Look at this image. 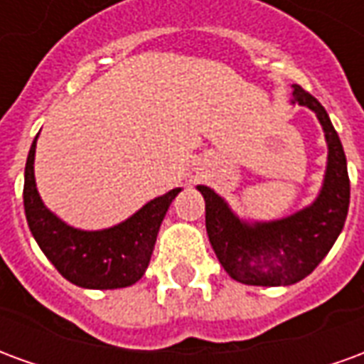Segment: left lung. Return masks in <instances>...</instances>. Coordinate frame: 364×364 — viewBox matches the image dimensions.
Masks as SVG:
<instances>
[{
	"label": "left lung",
	"mask_w": 364,
	"mask_h": 364,
	"mask_svg": "<svg viewBox=\"0 0 364 364\" xmlns=\"http://www.w3.org/2000/svg\"><path fill=\"white\" fill-rule=\"evenodd\" d=\"M290 103L316 112L328 142L326 175L314 203L279 220L250 222L216 191L197 185L205 197L206 234L220 265L234 281L253 287H289L308 277L336 244L349 210L347 159L328 112L298 85Z\"/></svg>",
	"instance_id": "1"
}]
</instances>
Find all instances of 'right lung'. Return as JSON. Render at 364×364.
Returning <instances> with one entry per match:
<instances>
[{
  "mask_svg": "<svg viewBox=\"0 0 364 364\" xmlns=\"http://www.w3.org/2000/svg\"><path fill=\"white\" fill-rule=\"evenodd\" d=\"M36 138L25 166L23 203L28 228L38 247L64 279L82 289H124L140 281L150 263L167 208L181 189L177 187L156 197L111 228H74L46 208L38 195L35 181Z\"/></svg>",
  "mask_w": 364,
  "mask_h": 364,
  "instance_id": "1",
  "label": "right lung"
}]
</instances>
